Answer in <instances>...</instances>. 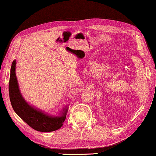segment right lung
Masks as SVG:
<instances>
[{"mask_svg": "<svg viewBox=\"0 0 156 156\" xmlns=\"http://www.w3.org/2000/svg\"><path fill=\"white\" fill-rule=\"evenodd\" d=\"M9 90L10 101L14 112L35 130L48 133L57 130L63 125L68 108L62 111V114L60 117L47 115L29 105L22 97L16 76V60L13 61L11 68Z\"/></svg>", "mask_w": 156, "mask_h": 156, "instance_id": "add662e5", "label": "right lung"}]
</instances>
